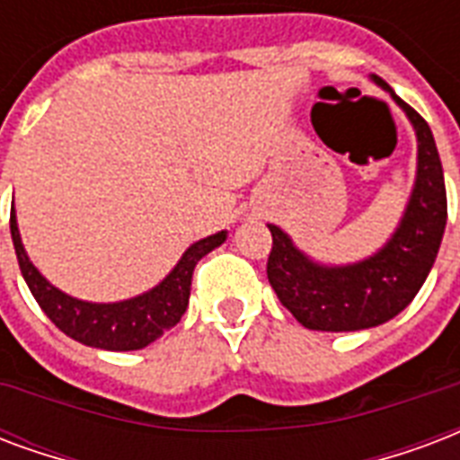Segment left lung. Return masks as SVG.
I'll list each match as a JSON object with an SVG mask.
<instances>
[{"instance_id":"1","label":"left lung","mask_w":460,"mask_h":460,"mask_svg":"<svg viewBox=\"0 0 460 460\" xmlns=\"http://www.w3.org/2000/svg\"><path fill=\"white\" fill-rule=\"evenodd\" d=\"M374 79L388 89L381 77ZM390 96L402 106L417 133V181L390 243L358 264L320 267L293 247L281 227L269 226V283L308 330L354 332L388 323L412 303L439 252L447 227V186L437 143L429 123L398 94L390 92Z\"/></svg>"}]
</instances>
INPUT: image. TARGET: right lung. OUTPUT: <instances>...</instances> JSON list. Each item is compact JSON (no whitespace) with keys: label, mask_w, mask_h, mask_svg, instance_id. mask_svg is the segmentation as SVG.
<instances>
[{"label":"right lung","mask_w":460,"mask_h":460,"mask_svg":"<svg viewBox=\"0 0 460 460\" xmlns=\"http://www.w3.org/2000/svg\"><path fill=\"white\" fill-rule=\"evenodd\" d=\"M12 227L13 250L19 259V269L26 283H29L33 298L40 310L50 317L58 330L82 341L86 347L109 349V351H133V349L147 347L164 330L174 327L181 320L189 305V293H191V276L196 264L206 257L217 244L226 243V233H216L199 240L184 252L179 259L174 271L152 291L137 296V298L123 300V303H86L77 300L55 288L38 269L31 264L29 254L21 244L16 216L9 217Z\"/></svg>","instance_id":"right-lung-1"}]
</instances>
